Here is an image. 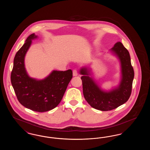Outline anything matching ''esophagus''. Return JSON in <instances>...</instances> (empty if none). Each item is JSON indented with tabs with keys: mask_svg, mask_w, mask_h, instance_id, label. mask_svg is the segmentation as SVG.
Segmentation results:
<instances>
[{
	"mask_svg": "<svg viewBox=\"0 0 150 150\" xmlns=\"http://www.w3.org/2000/svg\"><path fill=\"white\" fill-rule=\"evenodd\" d=\"M72 74L74 76H76L78 75V71L76 70H74L72 72Z\"/></svg>",
	"mask_w": 150,
	"mask_h": 150,
	"instance_id": "obj_1",
	"label": "esophagus"
}]
</instances>
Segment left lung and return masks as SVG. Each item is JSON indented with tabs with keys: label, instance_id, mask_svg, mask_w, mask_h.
I'll return each mask as SVG.
<instances>
[{
	"label": "left lung",
	"instance_id": "obj_1",
	"mask_svg": "<svg viewBox=\"0 0 150 150\" xmlns=\"http://www.w3.org/2000/svg\"><path fill=\"white\" fill-rule=\"evenodd\" d=\"M111 50L119 58L121 64V81L117 88L105 92L89 76L91 70L88 68L81 67L80 70V74L83 75L81 79L85 99L92 107L100 111L112 110L129 100L134 76L129 53L122 44L121 42L116 43Z\"/></svg>",
	"mask_w": 150,
	"mask_h": 150
}]
</instances>
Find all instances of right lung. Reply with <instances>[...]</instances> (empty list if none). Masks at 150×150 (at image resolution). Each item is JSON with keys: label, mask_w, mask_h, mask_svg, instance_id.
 <instances>
[{"label": "right lung", "mask_w": 150, "mask_h": 150, "mask_svg": "<svg viewBox=\"0 0 150 150\" xmlns=\"http://www.w3.org/2000/svg\"><path fill=\"white\" fill-rule=\"evenodd\" d=\"M37 38L32 34L18 50L14 57L11 80L19 102L24 107L36 112L51 110L60 103L69 83L72 78L71 70H53L43 80L29 76L24 59L32 40Z\"/></svg>", "instance_id": "obj_1"}]
</instances>
